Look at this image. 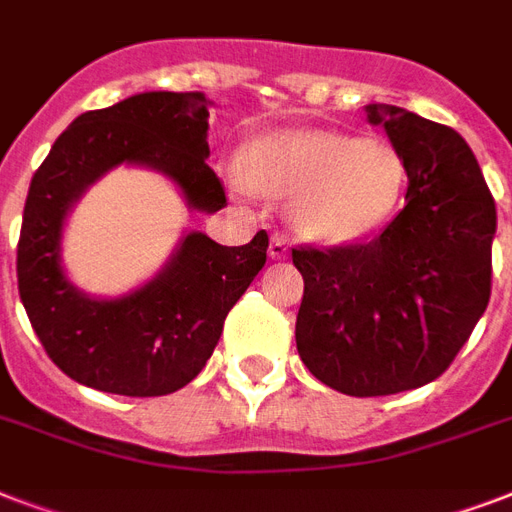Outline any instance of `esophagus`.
I'll return each instance as SVG.
<instances>
[{"instance_id": "obj_1", "label": "esophagus", "mask_w": 512, "mask_h": 512, "mask_svg": "<svg viewBox=\"0 0 512 512\" xmlns=\"http://www.w3.org/2000/svg\"><path fill=\"white\" fill-rule=\"evenodd\" d=\"M268 255H271V260H284L289 255L287 241L281 239V236H273L271 244H268Z\"/></svg>"}]
</instances>
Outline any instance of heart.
<instances>
[{
	"label": "heart",
	"instance_id": "obj_1",
	"mask_svg": "<svg viewBox=\"0 0 512 512\" xmlns=\"http://www.w3.org/2000/svg\"><path fill=\"white\" fill-rule=\"evenodd\" d=\"M241 180L265 196H292L289 223L303 239L350 244L396 212L406 164L385 140L324 130L279 132L247 146Z\"/></svg>",
	"mask_w": 512,
	"mask_h": 512
}]
</instances>
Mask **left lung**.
Listing matches in <instances>:
<instances>
[{
    "label": "left lung",
    "instance_id": "8db88e82",
    "mask_svg": "<svg viewBox=\"0 0 512 512\" xmlns=\"http://www.w3.org/2000/svg\"><path fill=\"white\" fill-rule=\"evenodd\" d=\"M406 164V207L380 236L295 247L305 292L297 353L345 396H390L449 369L492 295L497 209L476 156L444 124L366 106Z\"/></svg>",
    "mask_w": 512,
    "mask_h": 512
}]
</instances>
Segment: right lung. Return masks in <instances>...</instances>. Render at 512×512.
I'll return each mask as SVG.
<instances>
[{
  "label": "right lung",
  "instance_id": "1",
  "mask_svg": "<svg viewBox=\"0 0 512 512\" xmlns=\"http://www.w3.org/2000/svg\"><path fill=\"white\" fill-rule=\"evenodd\" d=\"M204 92H140L76 116L31 177L18 241V292L60 372L116 396H167L196 377L236 300L263 271L268 233L223 247L188 233L164 271L114 300L79 292L60 265L68 209L98 177L140 164L175 180L191 209L225 207L209 170Z\"/></svg>",
  "mask_w": 512,
  "mask_h": 512
}]
</instances>
